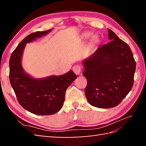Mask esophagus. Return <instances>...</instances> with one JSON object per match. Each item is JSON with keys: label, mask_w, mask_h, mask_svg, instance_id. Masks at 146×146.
Returning <instances> with one entry per match:
<instances>
[{"label": "esophagus", "mask_w": 146, "mask_h": 146, "mask_svg": "<svg viewBox=\"0 0 146 146\" xmlns=\"http://www.w3.org/2000/svg\"><path fill=\"white\" fill-rule=\"evenodd\" d=\"M73 70L74 71V73L76 75H79V74L81 73V70H82V68L81 66H80V65H75V66H73Z\"/></svg>", "instance_id": "1"}]
</instances>
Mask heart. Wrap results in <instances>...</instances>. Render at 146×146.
I'll return each instance as SVG.
<instances>
[{
  "mask_svg": "<svg viewBox=\"0 0 146 146\" xmlns=\"http://www.w3.org/2000/svg\"><path fill=\"white\" fill-rule=\"evenodd\" d=\"M88 35H89V34H85L84 36L85 37H86V36H87ZM97 39H98V38H97V36H94L93 37V40H94V41H97Z\"/></svg>",
  "mask_w": 146,
  "mask_h": 146,
  "instance_id": "obj_1",
  "label": "heart"
}]
</instances>
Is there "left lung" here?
<instances>
[{
    "label": "left lung",
    "instance_id": "1",
    "mask_svg": "<svg viewBox=\"0 0 146 146\" xmlns=\"http://www.w3.org/2000/svg\"><path fill=\"white\" fill-rule=\"evenodd\" d=\"M108 32L110 41L83 61L86 97L92 106L102 108L117 106L127 95L136 67L129 45L112 31L108 29Z\"/></svg>",
    "mask_w": 146,
    "mask_h": 146
}]
</instances>
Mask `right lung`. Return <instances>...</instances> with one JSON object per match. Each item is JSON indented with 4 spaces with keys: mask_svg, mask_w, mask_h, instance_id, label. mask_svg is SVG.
Masks as SVG:
<instances>
[{
    "mask_svg": "<svg viewBox=\"0 0 146 146\" xmlns=\"http://www.w3.org/2000/svg\"><path fill=\"white\" fill-rule=\"evenodd\" d=\"M38 31L26 37L12 52L9 61V80L19 103L24 109L40 115H52L60 110L67 88L77 76L70 70L63 75L34 78L24 71L22 56L27 43L51 31Z\"/></svg>",
    "mask_w": 146,
    "mask_h": 146,
    "instance_id": "right-lung-1",
    "label": "right lung"
}]
</instances>
